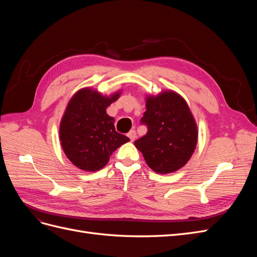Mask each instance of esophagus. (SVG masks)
I'll return each mask as SVG.
<instances>
[{"label":"esophagus","instance_id":"esophagus-1","mask_svg":"<svg viewBox=\"0 0 257 257\" xmlns=\"http://www.w3.org/2000/svg\"><path fill=\"white\" fill-rule=\"evenodd\" d=\"M127 136H128V138L131 139V142H134L135 139H136V132L134 131V130H131L128 133H127Z\"/></svg>","mask_w":257,"mask_h":257}]
</instances>
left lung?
<instances>
[{"instance_id":"obj_1","label":"left lung","mask_w":257,"mask_h":257,"mask_svg":"<svg viewBox=\"0 0 257 257\" xmlns=\"http://www.w3.org/2000/svg\"><path fill=\"white\" fill-rule=\"evenodd\" d=\"M141 123L145 136L135 146L155 173L169 174L183 167L197 144V127L185 100L173 91L147 98Z\"/></svg>"}]
</instances>
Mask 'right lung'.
I'll list each match as a JSON object with an SVG mask.
<instances>
[{"instance_id": "1", "label": "right lung", "mask_w": 257, "mask_h": 257, "mask_svg": "<svg viewBox=\"0 0 257 257\" xmlns=\"http://www.w3.org/2000/svg\"><path fill=\"white\" fill-rule=\"evenodd\" d=\"M120 96L105 97L97 91L82 89L69 100L60 125V141L68 160L88 172L103 168L112 152L130 141L114 128L107 107Z\"/></svg>"}]
</instances>
